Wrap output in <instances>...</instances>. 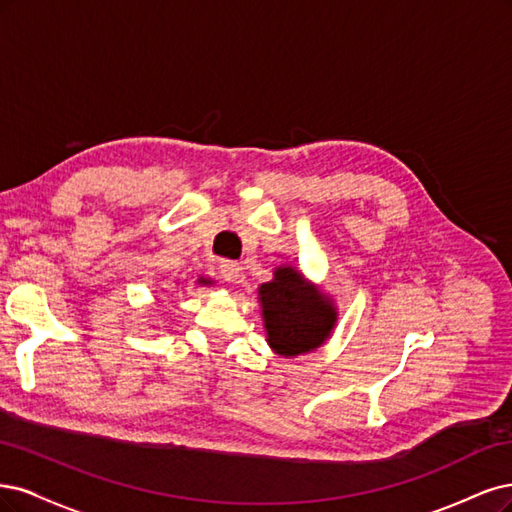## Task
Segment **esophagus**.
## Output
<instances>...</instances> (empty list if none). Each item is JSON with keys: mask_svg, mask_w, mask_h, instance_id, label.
Wrapping results in <instances>:
<instances>
[{"mask_svg": "<svg viewBox=\"0 0 512 512\" xmlns=\"http://www.w3.org/2000/svg\"><path fill=\"white\" fill-rule=\"evenodd\" d=\"M240 270H242L240 263L238 261H229V259L221 261V266H219L221 278L227 280V283H236L238 276H240Z\"/></svg>", "mask_w": 512, "mask_h": 512, "instance_id": "34e87169", "label": "esophagus"}]
</instances>
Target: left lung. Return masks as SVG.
<instances>
[{"label": "left lung", "instance_id": "obj_1", "mask_svg": "<svg viewBox=\"0 0 512 512\" xmlns=\"http://www.w3.org/2000/svg\"><path fill=\"white\" fill-rule=\"evenodd\" d=\"M259 302L270 349L283 357L319 349L338 321L334 302L291 266L274 270L259 287Z\"/></svg>", "mask_w": 512, "mask_h": 512}]
</instances>
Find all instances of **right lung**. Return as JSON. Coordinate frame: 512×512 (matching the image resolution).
Segmentation results:
<instances>
[{"mask_svg":"<svg viewBox=\"0 0 512 512\" xmlns=\"http://www.w3.org/2000/svg\"><path fill=\"white\" fill-rule=\"evenodd\" d=\"M197 283H202V285H210V280H206V278H200V280H197Z\"/></svg>","mask_w":512,"mask_h":512,"instance_id":"1","label":"right lung"}]
</instances>
